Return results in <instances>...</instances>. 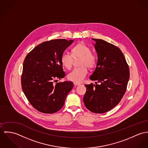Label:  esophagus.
Returning <instances> with one entry per match:
<instances>
[{"label":"esophagus","instance_id":"esophagus-1","mask_svg":"<svg viewBox=\"0 0 148 148\" xmlns=\"http://www.w3.org/2000/svg\"><path fill=\"white\" fill-rule=\"evenodd\" d=\"M81 84V83H78V82H74V86H79V85H80Z\"/></svg>","mask_w":148,"mask_h":148}]
</instances>
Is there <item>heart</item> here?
I'll return each mask as SVG.
<instances>
[{
    "label": "heart",
    "mask_w": 148,
    "mask_h": 148,
    "mask_svg": "<svg viewBox=\"0 0 148 148\" xmlns=\"http://www.w3.org/2000/svg\"><path fill=\"white\" fill-rule=\"evenodd\" d=\"M79 67L74 69L67 75L70 81L74 82H81L86 77L88 68H93L96 66L97 58L95 54L91 52L90 48L84 44H78L71 49V54L67 52L62 53L61 62L67 69H70L74 62V60L79 59Z\"/></svg>",
    "instance_id": "obj_1"
}]
</instances>
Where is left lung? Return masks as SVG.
<instances>
[{
	"label": "left lung",
	"instance_id": "left-lung-1",
	"mask_svg": "<svg viewBox=\"0 0 148 148\" xmlns=\"http://www.w3.org/2000/svg\"><path fill=\"white\" fill-rule=\"evenodd\" d=\"M92 40L95 41L98 62L90 79L97 82L85 85L83 102L91 112L103 114L115 107L123 97L130 79V68L118 47L101 39Z\"/></svg>",
	"mask_w": 148,
	"mask_h": 148
}]
</instances>
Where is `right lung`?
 I'll list each match as a JSON object with an SVG mask.
<instances>
[{
    "label": "right lung",
    "mask_w": 148,
    "mask_h": 148,
    "mask_svg": "<svg viewBox=\"0 0 148 148\" xmlns=\"http://www.w3.org/2000/svg\"><path fill=\"white\" fill-rule=\"evenodd\" d=\"M73 41L66 39L45 41L25 57L21 78L22 89L31 104L40 112L58 111L73 87L72 82L57 83L58 79L65 76L61 57Z\"/></svg>",
    "instance_id": "right-lung-1"
}]
</instances>
